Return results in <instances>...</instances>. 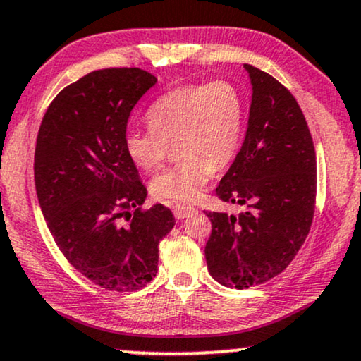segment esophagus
<instances>
[{"mask_svg": "<svg viewBox=\"0 0 361 361\" xmlns=\"http://www.w3.org/2000/svg\"><path fill=\"white\" fill-rule=\"evenodd\" d=\"M173 213H175L176 220H183V218L190 216L191 213H195V208L186 207V204H175L173 207Z\"/></svg>", "mask_w": 361, "mask_h": 361, "instance_id": "34e87169", "label": "esophagus"}]
</instances>
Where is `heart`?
<instances>
[{"instance_id":"heart-1","label":"heart","mask_w":361,"mask_h":361,"mask_svg":"<svg viewBox=\"0 0 361 361\" xmlns=\"http://www.w3.org/2000/svg\"><path fill=\"white\" fill-rule=\"evenodd\" d=\"M243 116L241 94L228 81L180 86L148 108L149 130L128 131L125 149L136 166L154 171L175 145L180 161L154 178L152 193L165 202L190 203L214 168L226 166L238 153Z\"/></svg>"}]
</instances>
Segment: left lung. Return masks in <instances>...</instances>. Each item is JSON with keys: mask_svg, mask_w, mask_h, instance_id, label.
<instances>
[{"mask_svg": "<svg viewBox=\"0 0 361 361\" xmlns=\"http://www.w3.org/2000/svg\"><path fill=\"white\" fill-rule=\"evenodd\" d=\"M248 126L235 161L216 188L218 198L245 212H209L204 246L208 271L228 288H248L281 273L312 226L317 157L307 120L293 94L252 65Z\"/></svg>", "mask_w": 361, "mask_h": 361, "instance_id": "left-lung-1", "label": "left lung"}]
</instances>
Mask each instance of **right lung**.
I'll list each match as a JSON object with an SVG mask.
<instances>
[{
  "label": "right lung",
  "mask_w": 361,
  "mask_h": 361,
  "mask_svg": "<svg viewBox=\"0 0 361 361\" xmlns=\"http://www.w3.org/2000/svg\"><path fill=\"white\" fill-rule=\"evenodd\" d=\"M157 81L140 68L90 73L53 99L36 140V195L49 231L68 262L104 290L153 280L159 241L175 226L163 204L140 209L148 191L125 149L131 109ZM123 216L132 218L128 227Z\"/></svg>",
  "instance_id": "obj_1"
}]
</instances>
